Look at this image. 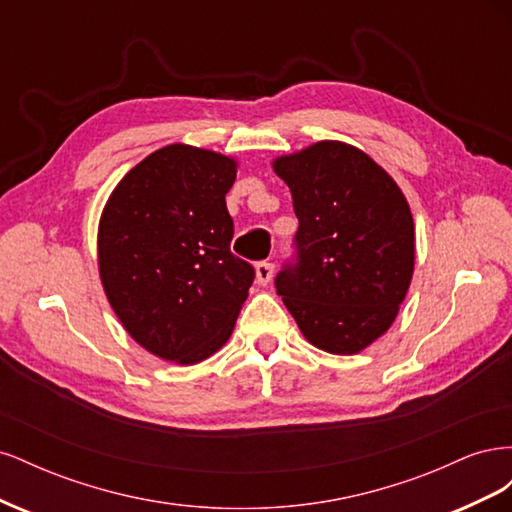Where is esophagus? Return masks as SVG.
<instances>
[{
    "instance_id": "34e87169",
    "label": "esophagus",
    "mask_w": 512,
    "mask_h": 512,
    "mask_svg": "<svg viewBox=\"0 0 512 512\" xmlns=\"http://www.w3.org/2000/svg\"><path fill=\"white\" fill-rule=\"evenodd\" d=\"M271 277H273V262H269V260L256 262V282L267 286L271 282Z\"/></svg>"
}]
</instances>
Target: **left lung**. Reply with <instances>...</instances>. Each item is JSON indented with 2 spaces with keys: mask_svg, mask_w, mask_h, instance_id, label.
Listing matches in <instances>:
<instances>
[{
  "mask_svg": "<svg viewBox=\"0 0 512 512\" xmlns=\"http://www.w3.org/2000/svg\"><path fill=\"white\" fill-rule=\"evenodd\" d=\"M299 220L277 294L316 348L356 354L391 327L414 271V222L367 153L322 141L273 162Z\"/></svg>",
  "mask_w": 512,
  "mask_h": 512,
  "instance_id": "1",
  "label": "left lung"
}]
</instances>
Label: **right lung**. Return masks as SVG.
<instances>
[{"label":"right lung","mask_w":512,"mask_h":512,"mask_svg":"<svg viewBox=\"0 0 512 512\" xmlns=\"http://www.w3.org/2000/svg\"><path fill=\"white\" fill-rule=\"evenodd\" d=\"M235 177V160L168 145L136 164L104 207L98 265L108 303L164 361L192 365L220 350L256 277L230 252Z\"/></svg>","instance_id":"1"}]
</instances>
